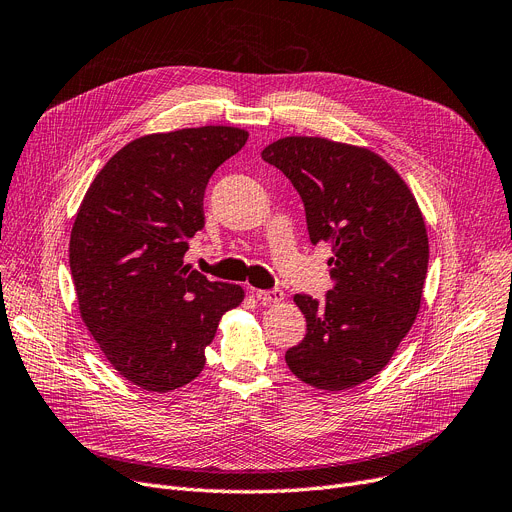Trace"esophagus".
<instances>
[{"label": "esophagus", "instance_id": "esophagus-1", "mask_svg": "<svg viewBox=\"0 0 512 512\" xmlns=\"http://www.w3.org/2000/svg\"><path fill=\"white\" fill-rule=\"evenodd\" d=\"M253 294L257 297V301H261L263 305H278L284 301V292L274 288V290H253Z\"/></svg>", "mask_w": 512, "mask_h": 512}]
</instances>
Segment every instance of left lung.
<instances>
[{
	"mask_svg": "<svg viewBox=\"0 0 512 512\" xmlns=\"http://www.w3.org/2000/svg\"><path fill=\"white\" fill-rule=\"evenodd\" d=\"M297 188L313 245L330 242L334 288L319 303L294 294L305 338L286 365L317 390H348L378 375L415 324L429 242L407 182L365 147L284 137L261 151Z\"/></svg>",
	"mask_w": 512,
	"mask_h": 512,
	"instance_id": "obj_1",
	"label": "left lung"
}]
</instances>
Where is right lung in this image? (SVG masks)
I'll use <instances>...</instances> for the list:
<instances>
[{
	"label": "right lung",
	"instance_id": "obj_1",
	"mask_svg": "<svg viewBox=\"0 0 512 512\" xmlns=\"http://www.w3.org/2000/svg\"><path fill=\"white\" fill-rule=\"evenodd\" d=\"M249 132L201 126L145 134L91 182L70 234L80 317L110 365L149 392L193 382L220 319L245 290L182 267L203 226L211 174Z\"/></svg>",
	"mask_w": 512,
	"mask_h": 512
}]
</instances>
